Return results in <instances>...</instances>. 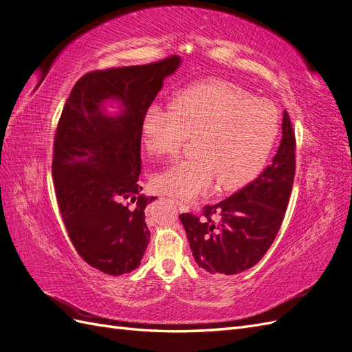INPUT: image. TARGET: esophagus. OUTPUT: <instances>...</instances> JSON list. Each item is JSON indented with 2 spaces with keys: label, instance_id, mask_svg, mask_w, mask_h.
Wrapping results in <instances>:
<instances>
[{
  "label": "esophagus",
  "instance_id": "esophagus-1",
  "mask_svg": "<svg viewBox=\"0 0 352 352\" xmlns=\"http://www.w3.org/2000/svg\"><path fill=\"white\" fill-rule=\"evenodd\" d=\"M176 206H177L179 211H186L189 208L188 204H185V202H182V201H176Z\"/></svg>",
  "mask_w": 352,
  "mask_h": 352
}]
</instances>
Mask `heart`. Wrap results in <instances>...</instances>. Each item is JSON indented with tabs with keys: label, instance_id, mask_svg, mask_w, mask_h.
<instances>
[{
	"label": "heart",
	"instance_id": "1",
	"mask_svg": "<svg viewBox=\"0 0 352 352\" xmlns=\"http://www.w3.org/2000/svg\"><path fill=\"white\" fill-rule=\"evenodd\" d=\"M278 133L279 116L270 101L220 79L180 91L172 110L151 109L142 120L145 148L155 157H175L197 138V157L154 179L160 192L182 199L204 194L216 179L225 190L250 184L267 163Z\"/></svg>",
	"mask_w": 352,
	"mask_h": 352
}]
</instances>
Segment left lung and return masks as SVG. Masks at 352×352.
Masks as SVG:
<instances>
[{
    "label": "left lung",
    "mask_w": 352,
    "mask_h": 352,
    "mask_svg": "<svg viewBox=\"0 0 352 352\" xmlns=\"http://www.w3.org/2000/svg\"><path fill=\"white\" fill-rule=\"evenodd\" d=\"M295 151V132L285 111L279 150L257 179L219 204L206 206L201 217L190 212L179 216L199 267L210 273L236 274L263 258L289 204Z\"/></svg>",
    "instance_id": "left-lung-1"
}]
</instances>
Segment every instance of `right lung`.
Returning <instances> with one entry per match:
<instances>
[{"instance_id": "obj_1", "label": "right lung", "mask_w": 352, "mask_h": 352, "mask_svg": "<svg viewBox=\"0 0 352 352\" xmlns=\"http://www.w3.org/2000/svg\"><path fill=\"white\" fill-rule=\"evenodd\" d=\"M180 65L177 56L150 65L89 72L76 82L54 136L52 180L74 250L92 267L119 276L140 265L150 242L140 195L142 120ZM105 99L122 111L105 115ZM135 206H131L130 202Z\"/></svg>"}]
</instances>
